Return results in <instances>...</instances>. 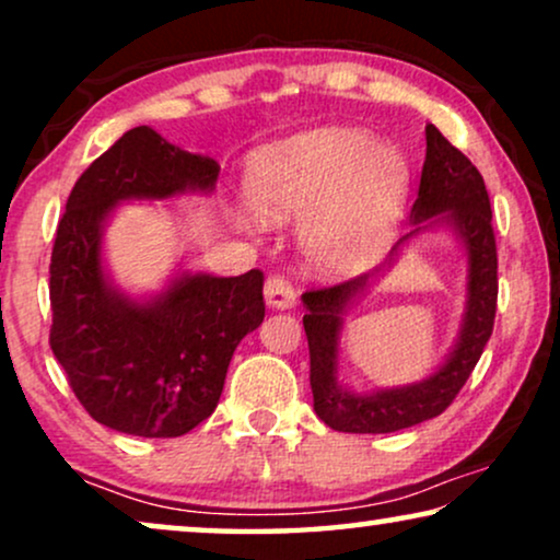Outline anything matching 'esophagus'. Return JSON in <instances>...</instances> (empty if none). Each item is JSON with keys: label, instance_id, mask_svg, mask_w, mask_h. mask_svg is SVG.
Here are the masks:
<instances>
[{"label": "esophagus", "instance_id": "34e87169", "mask_svg": "<svg viewBox=\"0 0 560 560\" xmlns=\"http://www.w3.org/2000/svg\"><path fill=\"white\" fill-rule=\"evenodd\" d=\"M295 288L293 282H290L285 275H270L265 282V301L270 308H293L295 305Z\"/></svg>", "mask_w": 560, "mask_h": 560}]
</instances>
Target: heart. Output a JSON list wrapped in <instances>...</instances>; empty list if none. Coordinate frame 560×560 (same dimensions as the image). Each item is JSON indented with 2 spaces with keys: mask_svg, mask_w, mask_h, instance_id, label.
Wrapping results in <instances>:
<instances>
[{
  "mask_svg": "<svg viewBox=\"0 0 560 560\" xmlns=\"http://www.w3.org/2000/svg\"><path fill=\"white\" fill-rule=\"evenodd\" d=\"M408 178V160L395 144L359 129L320 127L259 150L247 194L267 221L303 219L298 242L313 270L349 275L385 249Z\"/></svg>",
  "mask_w": 560,
  "mask_h": 560,
  "instance_id": "obj_1",
  "label": "heart"
}]
</instances>
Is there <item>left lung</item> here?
<instances>
[{
    "label": "left lung",
    "mask_w": 560,
    "mask_h": 560,
    "mask_svg": "<svg viewBox=\"0 0 560 560\" xmlns=\"http://www.w3.org/2000/svg\"><path fill=\"white\" fill-rule=\"evenodd\" d=\"M410 217L416 224L431 219L433 224L454 226L469 255V301L462 339L446 364L433 377L400 389H380L374 395L347 393L336 380L341 313L366 288L374 272L359 275L339 285L311 288L303 293V328L311 351L313 410L328 428L341 433H395L441 416L477 366L497 313V242L492 229V206L485 178L462 150L454 148L433 125L425 127V163L420 173L418 198ZM416 226L395 244L418 234Z\"/></svg>",
    "instance_id": "1"
}]
</instances>
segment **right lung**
<instances>
[{
  "instance_id": "obj_1",
  "label": "right lung",
  "mask_w": 560,
  "mask_h": 560,
  "mask_svg": "<svg viewBox=\"0 0 560 560\" xmlns=\"http://www.w3.org/2000/svg\"><path fill=\"white\" fill-rule=\"evenodd\" d=\"M213 158L135 127L91 163L68 196L50 257V349L83 410L112 431L175 439L217 410L232 354L262 324L259 270L183 275L152 303L114 290L102 224L125 198L211 190Z\"/></svg>"
}]
</instances>
